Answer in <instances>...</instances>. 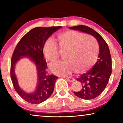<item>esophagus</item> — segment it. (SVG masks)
<instances>
[{"instance_id": "esophagus-1", "label": "esophagus", "mask_w": 123, "mask_h": 123, "mask_svg": "<svg viewBox=\"0 0 123 123\" xmlns=\"http://www.w3.org/2000/svg\"><path fill=\"white\" fill-rule=\"evenodd\" d=\"M66 79L68 81L70 82H73L74 81V80H75L74 78H73V77H67Z\"/></svg>"}]
</instances>
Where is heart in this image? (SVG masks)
Segmentation results:
<instances>
[{"mask_svg": "<svg viewBox=\"0 0 123 123\" xmlns=\"http://www.w3.org/2000/svg\"><path fill=\"white\" fill-rule=\"evenodd\" d=\"M58 46L53 38L45 41L43 52L46 59L54 62L59 57V48L64 60L50 64V69L59 75H67L74 71L77 73L86 72L97 59L98 46L95 39L80 32L69 30L58 35Z\"/></svg>", "mask_w": 123, "mask_h": 123, "instance_id": "obj_1", "label": "heart"}]
</instances>
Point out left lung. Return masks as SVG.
<instances>
[{
    "label": "left lung",
    "instance_id": "8db88e82",
    "mask_svg": "<svg viewBox=\"0 0 123 123\" xmlns=\"http://www.w3.org/2000/svg\"><path fill=\"white\" fill-rule=\"evenodd\" d=\"M69 28L89 33L95 37L98 43V59L91 69L77 78L82 87L80 91L73 92L75 96L84 100L95 98L105 90L111 74V57L109 46L99 33L88 26L79 25Z\"/></svg>",
    "mask_w": 123,
    "mask_h": 123
}]
</instances>
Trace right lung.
I'll return each mask as SVG.
<instances>
[{
  "instance_id": "obj_1",
  "label": "right lung",
  "mask_w": 123,
  "mask_h": 123,
  "mask_svg": "<svg viewBox=\"0 0 123 123\" xmlns=\"http://www.w3.org/2000/svg\"><path fill=\"white\" fill-rule=\"evenodd\" d=\"M62 26L36 27L26 33L20 40L13 52L11 62V78L17 93L26 101L32 104L41 103L51 96L54 90L55 83L58 77L49 74L46 72L47 63L43 54L45 41ZM22 56H26L34 62L38 73V85L32 94L23 92L18 84L14 73V67Z\"/></svg>"
}]
</instances>
